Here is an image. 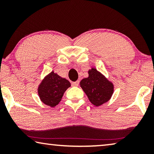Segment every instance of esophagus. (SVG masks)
I'll return each instance as SVG.
<instances>
[{
    "label": "esophagus",
    "mask_w": 154,
    "mask_h": 154,
    "mask_svg": "<svg viewBox=\"0 0 154 154\" xmlns=\"http://www.w3.org/2000/svg\"><path fill=\"white\" fill-rule=\"evenodd\" d=\"M79 81H76V82H72V86H78L79 85Z\"/></svg>",
    "instance_id": "1"
}]
</instances>
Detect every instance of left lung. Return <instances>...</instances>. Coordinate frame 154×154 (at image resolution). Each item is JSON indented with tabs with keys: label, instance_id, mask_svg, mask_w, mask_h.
Returning <instances> with one entry per match:
<instances>
[{
	"label": "left lung",
	"instance_id": "1",
	"mask_svg": "<svg viewBox=\"0 0 154 154\" xmlns=\"http://www.w3.org/2000/svg\"><path fill=\"white\" fill-rule=\"evenodd\" d=\"M89 77L83 79L80 86L94 105L98 106L111 98L113 92V85L96 69L88 71Z\"/></svg>",
	"mask_w": 154,
	"mask_h": 154
}]
</instances>
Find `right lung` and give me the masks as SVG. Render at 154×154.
Masks as SVG:
<instances>
[{"label":"right lung","instance_id":"right-lung-1","mask_svg":"<svg viewBox=\"0 0 154 154\" xmlns=\"http://www.w3.org/2000/svg\"><path fill=\"white\" fill-rule=\"evenodd\" d=\"M70 86L69 81L51 72L41 82L38 93L44 104L54 107L60 102L65 91Z\"/></svg>","mask_w":154,"mask_h":154}]
</instances>
